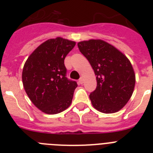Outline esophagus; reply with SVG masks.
<instances>
[{"instance_id":"34e87169","label":"esophagus","mask_w":153,"mask_h":153,"mask_svg":"<svg viewBox=\"0 0 153 153\" xmlns=\"http://www.w3.org/2000/svg\"><path fill=\"white\" fill-rule=\"evenodd\" d=\"M79 84H83V77L79 78Z\"/></svg>"}]
</instances>
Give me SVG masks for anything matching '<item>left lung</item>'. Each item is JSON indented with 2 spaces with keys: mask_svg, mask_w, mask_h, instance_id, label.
Wrapping results in <instances>:
<instances>
[{
  "mask_svg": "<svg viewBox=\"0 0 153 153\" xmlns=\"http://www.w3.org/2000/svg\"><path fill=\"white\" fill-rule=\"evenodd\" d=\"M97 76V86L90 94L93 107L104 113L122 109L133 93L136 76L129 59L116 47L102 40L78 43Z\"/></svg>",
  "mask_w": 153,
  "mask_h": 153,
  "instance_id": "1",
  "label": "left lung"
}]
</instances>
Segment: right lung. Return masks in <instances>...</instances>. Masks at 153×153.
Returning <instances> with one entry per match:
<instances>
[{
  "label": "right lung",
  "mask_w": 153,
  "mask_h": 153,
  "mask_svg": "<svg viewBox=\"0 0 153 153\" xmlns=\"http://www.w3.org/2000/svg\"><path fill=\"white\" fill-rule=\"evenodd\" d=\"M76 42L50 39L33 51L23 68L22 81L28 97L42 112L56 114L68 108L77 86L67 77L64 59Z\"/></svg>",
  "instance_id": "add662e5"
}]
</instances>
